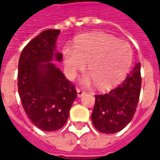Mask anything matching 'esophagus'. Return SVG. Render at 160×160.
<instances>
[{
    "instance_id": "1",
    "label": "esophagus",
    "mask_w": 160,
    "mask_h": 160,
    "mask_svg": "<svg viewBox=\"0 0 160 160\" xmlns=\"http://www.w3.org/2000/svg\"><path fill=\"white\" fill-rule=\"evenodd\" d=\"M77 93H78V98H81L82 96H83V95L85 94V91H83L82 90H81V89H78V90H77Z\"/></svg>"
}]
</instances>
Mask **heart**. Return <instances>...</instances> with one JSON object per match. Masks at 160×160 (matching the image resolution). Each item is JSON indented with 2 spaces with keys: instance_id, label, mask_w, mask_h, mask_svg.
Instances as JSON below:
<instances>
[{
  "instance_id": "heart-1",
  "label": "heart",
  "mask_w": 160,
  "mask_h": 160,
  "mask_svg": "<svg viewBox=\"0 0 160 160\" xmlns=\"http://www.w3.org/2000/svg\"><path fill=\"white\" fill-rule=\"evenodd\" d=\"M63 62L69 78H75L87 63L90 74L82 78V84L96 82L100 89H107L127 73L132 62V50L127 42L110 35L91 34L77 41L74 49L64 50Z\"/></svg>"
}]
</instances>
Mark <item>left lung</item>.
<instances>
[{
	"mask_svg": "<svg viewBox=\"0 0 160 160\" xmlns=\"http://www.w3.org/2000/svg\"><path fill=\"white\" fill-rule=\"evenodd\" d=\"M141 90L140 62L123 82L106 94L95 95L96 102L91 120L100 132L112 134L127 125L132 119Z\"/></svg>",
	"mask_w": 160,
	"mask_h": 160,
	"instance_id": "obj_1",
	"label": "left lung"
}]
</instances>
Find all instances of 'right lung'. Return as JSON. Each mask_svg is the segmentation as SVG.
Instances as JSON below:
<instances>
[{"label":"right lung","mask_w":160,"mask_h":160,"mask_svg":"<svg viewBox=\"0 0 160 160\" xmlns=\"http://www.w3.org/2000/svg\"><path fill=\"white\" fill-rule=\"evenodd\" d=\"M60 30L42 32L28 43L18 63V93L28 118L44 132L61 129L77 98L75 86L52 61L62 62L57 51Z\"/></svg>","instance_id":"obj_1"}]
</instances>
